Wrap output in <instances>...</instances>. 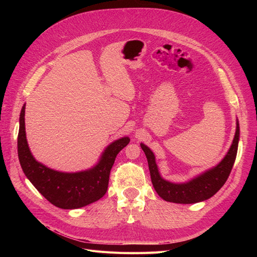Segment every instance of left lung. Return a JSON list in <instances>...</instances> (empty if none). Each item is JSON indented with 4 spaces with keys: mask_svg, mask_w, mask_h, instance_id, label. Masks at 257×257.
Returning <instances> with one entry per match:
<instances>
[{
    "mask_svg": "<svg viewBox=\"0 0 257 257\" xmlns=\"http://www.w3.org/2000/svg\"><path fill=\"white\" fill-rule=\"evenodd\" d=\"M239 137L240 128L239 121L237 119L236 132L231 146L219 164L190 179L189 181L180 183L170 182L161 176L154 153L149 147L142 143L141 147L148 160L154 190L157 191L161 198L169 201V203L176 204H196L212 197L226 182L231 168L234 166L238 150Z\"/></svg>",
    "mask_w": 257,
    "mask_h": 257,
    "instance_id": "left-lung-1",
    "label": "left lung"
}]
</instances>
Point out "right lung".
I'll use <instances>...</instances> for the list:
<instances>
[{
	"label": "right lung",
	"instance_id": "add662e5",
	"mask_svg": "<svg viewBox=\"0 0 257 257\" xmlns=\"http://www.w3.org/2000/svg\"><path fill=\"white\" fill-rule=\"evenodd\" d=\"M26 104L19 118L18 158L21 168L35 189L52 205L61 209H78L102 198L108 188L109 174L118 153L130 138L121 137L108 145L96 164L85 170L65 173L38 162L31 152L26 134Z\"/></svg>",
	"mask_w": 257,
	"mask_h": 257
}]
</instances>
